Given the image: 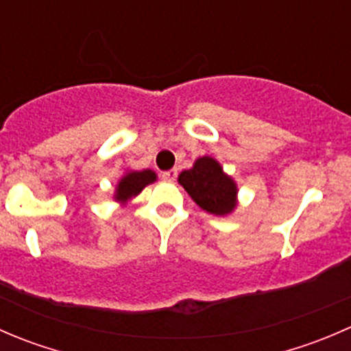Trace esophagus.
Masks as SVG:
<instances>
[{
	"label": "esophagus",
	"mask_w": 351,
	"mask_h": 351,
	"mask_svg": "<svg viewBox=\"0 0 351 351\" xmlns=\"http://www.w3.org/2000/svg\"><path fill=\"white\" fill-rule=\"evenodd\" d=\"M176 175H178V171H176V169H168V171L162 173L161 178L165 180V182H175Z\"/></svg>",
	"instance_id": "obj_1"
}]
</instances>
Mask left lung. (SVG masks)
<instances>
[{
  "mask_svg": "<svg viewBox=\"0 0 351 351\" xmlns=\"http://www.w3.org/2000/svg\"><path fill=\"white\" fill-rule=\"evenodd\" d=\"M178 182L198 207L215 215H226L236 207V183L222 173L215 159L198 158L192 169L180 173Z\"/></svg>",
  "mask_w": 351,
  "mask_h": 351,
  "instance_id": "left-lung-1",
  "label": "left lung"
}]
</instances>
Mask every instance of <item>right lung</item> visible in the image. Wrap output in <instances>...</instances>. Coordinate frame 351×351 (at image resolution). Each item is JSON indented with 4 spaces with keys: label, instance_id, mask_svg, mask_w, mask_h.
I'll return each mask as SVG.
<instances>
[{
    "label": "right lung",
    "instance_id": "obj_1",
    "mask_svg": "<svg viewBox=\"0 0 351 351\" xmlns=\"http://www.w3.org/2000/svg\"><path fill=\"white\" fill-rule=\"evenodd\" d=\"M156 180L154 171L151 169H144V171H132L129 175L123 176L119 182V186H117V200L125 202L127 198L137 195L141 190L146 185L153 183Z\"/></svg>",
    "mask_w": 351,
    "mask_h": 351
}]
</instances>
